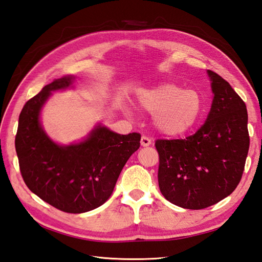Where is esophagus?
<instances>
[{
	"label": "esophagus",
	"mask_w": 262,
	"mask_h": 262,
	"mask_svg": "<svg viewBox=\"0 0 262 262\" xmlns=\"http://www.w3.org/2000/svg\"><path fill=\"white\" fill-rule=\"evenodd\" d=\"M150 144H152V140H150L149 138L143 136L141 138V145L142 146H149Z\"/></svg>",
	"instance_id": "1"
}]
</instances>
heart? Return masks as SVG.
Masks as SVG:
<instances>
[{
  "label": "heart",
  "mask_w": 262,
  "mask_h": 262,
  "mask_svg": "<svg viewBox=\"0 0 262 262\" xmlns=\"http://www.w3.org/2000/svg\"><path fill=\"white\" fill-rule=\"evenodd\" d=\"M141 106L154 114V125L166 136H182L199 122L203 100L195 90H184L176 84L165 83L142 92Z\"/></svg>",
  "instance_id": "b5f03b06"
}]
</instances>
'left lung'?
<instances>
[{
    "label": "left lung",
    "mask_w": 262,
    "mask_h": 262,
    "mask_svg": "<svg viewBox=\"0 0 262 262\" xmlns=\"http://www.w3.org/2000/svg\"><path fill=\"white\" fill-rule=\"evenodd\" d=\"M208 74L214 97L207 121L186 139L155 141L162 194L190 210L211 207L234 191L249 149L244 100L223 77L210 70Z\"/></svg>",
    "instance_id": "1"
}]
</instances>
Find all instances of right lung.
Returning a JSON list of instances; mask_svg holds the SVG:
<instances>
[{
    "label": "right lung",
    "instance_id": "right-lung-1",
    "mask_svg": "<svg viewBox=\"0 0 262 262\" xmlns=\"http://www.w3.org/2000/svg\"><path fill=\"white\" fill-rule=\"evenodd\" d=\"M64 76L46 85L23 107L15 138L21 177L31 192L55 209L84 213L112 195L129 157L140 147L141 134L123 136L97 125L83 142L59 145L47 136L39 116L51 92L72 85Z\"/></svg>",
    "mask_w": 262,
    "mask_h": 262
}]
</instances>
